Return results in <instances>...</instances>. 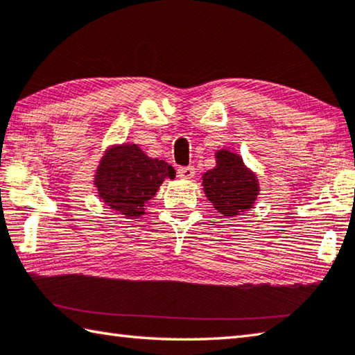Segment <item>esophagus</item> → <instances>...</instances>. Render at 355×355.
<instances>
[{"label": "esophagus", "mask_w": 355, "mask_h": 355, "mask_svg": "<svg viewBox=\"0 0 355 355\" xmlns=\"http://www.w3.org/2000/svg\"><path fill=\"white\" fill-rule=\"evenodd\" d=\"M178 177L183 178V180H191L192 177L196 175V169L192 166H188V167H180L178 169Z\"/></svg>", "instance_id": "34e87169"}]
</instances>
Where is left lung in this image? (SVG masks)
<instances>
[{"label": "left lung", "mask_w": 355, "mask_h": 355, "mask_svg": "<svg viewBox=\"0 0 355 355\" xmlns=\"http://www.w3.org/2000/svg\"><path fill=\"white\" fill-rule=\"evenodd\" d=\"M206 198L225 217L250 211L259 196V180L245 166L239 153L220 149L216 152V167L203 173Z\"/></svg>", "instance_id": "left-lung-1"}]
</instances>
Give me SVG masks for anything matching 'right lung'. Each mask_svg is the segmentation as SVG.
<instances>
[{"label": "right lung", "instance_id": "obj_1", "mask_svg": "<svg viewBox=\"0 0 355 355\" xmlns=\"http://www.w3.org/2000/svg\"><path fill=\"white\" fill-rule=\"evenodd\" d=\"M164 178H175L171 164L147 157L137 144L124 143L105 150L94 173V188L116 214L138 218L146 214Z\"/></svg>", "mask_w": 355, "mask_h": 355}]
</instances>
